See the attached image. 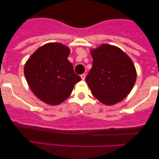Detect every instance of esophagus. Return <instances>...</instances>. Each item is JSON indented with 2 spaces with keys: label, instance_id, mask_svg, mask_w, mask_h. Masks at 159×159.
Returning <instances> with one entry per match:
<instances>
[{
  "label": "esophagus",
  "instance_id": "34e87169",
  "mask_svg": "<svg viewBox=\"0 0 159 159\" xmlns=\"http://www.w3.org/2000/svg\"><path fill=\"white\" fill-rule=\"evenodd\" d=\"M81 79L84 81V80L85 78H86V75H85V74H82V75H81Z\"/></svg>",
  "mask_w": 159,
  "mask_h": 159
}]
</instances>
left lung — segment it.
Wrapping results in <instances>:
<instances>
[{
  "instance_id": "8db88e82",
  "label": "left lung",
  "mask_w": 159,
  "mask_h": 159,
  "mask_svg": "<svg viewBox=\"0 0 159 159\" xmlns=\"http://www.w3.org/2000/svg\"><path fill=\"white\" fill-rule=\"evenodd\" d=\"M93 67L85 78L98 101L111 105L122 101L132 90L136 70L132 60L121 49L103 44L91 51Z\"/></svg>"
}]
</instances>
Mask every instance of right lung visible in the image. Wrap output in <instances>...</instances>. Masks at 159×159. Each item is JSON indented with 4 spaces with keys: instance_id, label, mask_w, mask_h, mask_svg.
I'll return each mask as SVG.
<instances>
[{
    "instance_id": "obj_1",
    "label": "right lung",
    "mask_w": 159,
    "mask_h": 159,
    "mask_svg": "<svg viewBox=\"0 0 159 159\" xmlns=\"http://www.w3.org/2000/svg\"><path fill=\"white\" fill-rule=\"evenodd\" d=\"M69 52L61 43H48L37 49L25 63L24 72L29 87L45 103L63 102L81 81L67 59Z\"/></svg>"
}]
</instances>
